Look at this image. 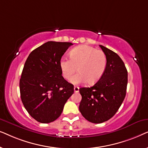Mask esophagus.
Instances as JSON below:
<instances>
[{
	"label": "esophagus",
	"mask_w": 148,
	"mask_h": 148,
	"mask_svg": "<svg viewBox=\"0 0 148 148\" xmlns=\"http://www.w3.org/2000/svg\"><path fill=\"white\" fill-rule=\"evenodd\" d=\"M79 88L78 86L74 87V92H79Z\"/></svg>",
	"instance_id": "esophagus-1"
}]
</instances>
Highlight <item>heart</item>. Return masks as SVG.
I'll return each instance as SVG.
<instances>
[{"label":"heart","mask_w":148,"mask_h":148,"mask_svg":"<svg viewBox=\"0 0 148 148\" xmlns=\"http://www.w3.org/2000/svg\"><path fill=\"white\" fill-rule=\"evenodd\" d=\"M69 57L60 58L59 66L62 76L67 80L78 69L79 72L70 80L73 84L86 82L94 84L102 77L106 70L107 56L102 50L90 46H78L71 50Z\"/></svg>","instance_id":"obj_1"}]
</instances>
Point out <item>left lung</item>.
<instances>
[{"mask_svg":"<svg viewBox=\"0 0 148 148\" xmlns=\"http://www.w3.org/2000/svg\"><path fill=\"white\" fill-rule=\"evenodd\" d=\"M107 56L104 73L91 88H81L82 99L80 112L86 120L102 123L112 118L126 96L128 75L124 62L118 54L100 45Z\"/></svg>","mask_w":148,"mask_h":148,"instance_id":"1","label":"left lung"}]
</instances>
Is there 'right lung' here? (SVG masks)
<instances>
[{
	"instance_id": "right-lung-1",
	"label": "right lung",
	"mask_w": 148,
	"mask_h": 148,
	"mask_svg": "<svg viewBox=\"0 0 148 148\" xmlns=\"http://www.w3.org/2000/svg\"><path fill=\"white\" fill-rule=\"evenodd\" d=\"M71 45L46 42L34 50L25 62L19 82L21 101L38 122L49 123L57 119L73 94V85L63 78L59 66L60 59Z\"/></svg>"
}]
</instances>
